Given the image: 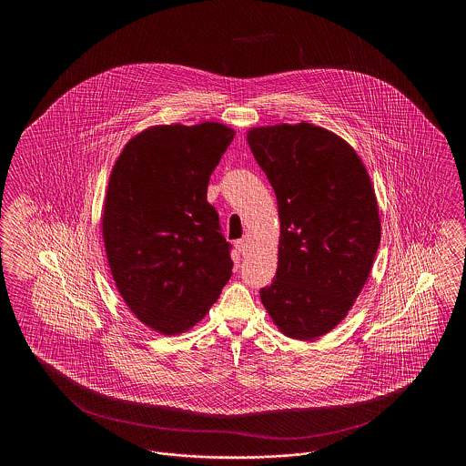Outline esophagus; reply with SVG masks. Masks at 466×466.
Returning <instances> with one entry per match:
<instances>
[{
	"label": "esophagus",
	"mask_w": 466,
	"mask_h": 466,
	"mask_svg": "<svg viewBox=\"0 0 466 466\" xmlns=\"http://www.w3.org/2000/svg\"><path fill=\"white\" fill-rule=\"evenodd\" d=\"M236 248H238V251H239L241 255H246V253H248V248H249V239H248V238L239 239V241L236 243Z\"/></svg>",
	"instance_id": "34e87169"
}]
</instances>
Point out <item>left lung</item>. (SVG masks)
Instances as JSON below:
<instances>
[{
	"mask_svg": "<svg viewBox=\"0 0 466 466\" xmlns=\"http://www.w3.org/2000/svg\"><path fill=\"white\" fill-rule=\"evenodd\" d=\"M248 143L278 199L281 239L267 312L291 339L335 329L374 264L380 222L370 177L355 150L312 124L257 127Z\"/></svg>",
	"mask_w": 466,
	"mask_h": 466,
	"instance_id": "8db88e82",
	"label": "left lung"
}]
</instances>
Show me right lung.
I'll return each instance as SVG.
<instances>
[{
  "mask_svg": "<svg viewBox=\"0 0 466 466\" xmlns=\"http://www.w3.org/2000/svg\"><path fill=\"white\" fill-rule=\"evenodd\" d=\"M234 131L217 122L134 136L111 171L103 238L127 308L164 335L206 316L232 276V244L208 183Z\"/></svg>",
  "mask_w": 466,
  "mask_h": 466,
  "instance_id": "1",
  "label": "right lung"
}]
</instances>
